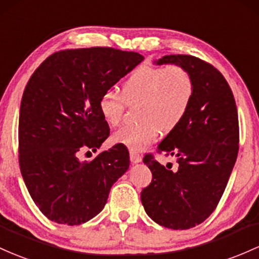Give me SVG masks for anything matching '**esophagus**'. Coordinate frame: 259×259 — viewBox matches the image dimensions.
I'll list each match as a JSON object with an SVG mask.
<instances>
[{
  "label": "esophagus",
  "instance_id": "obj_1",
  "mask_svg": "<svg viewBox=\"0 0 259 259\" xmlns=\"http://www.w3.org/2000/svg\"><path fill=\"white\" fill-rule=\"evenodd\" d=\"M130 159L133 164H138V162L142 161V156L138 152H135V150H130Z\"/></svg>",
  "mask_w": 259,
  "mask_h": 259
}]
</instances>
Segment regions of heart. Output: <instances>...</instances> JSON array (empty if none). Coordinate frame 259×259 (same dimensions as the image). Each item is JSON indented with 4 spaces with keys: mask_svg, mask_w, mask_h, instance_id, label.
Segmentation results:
<instances>
[{
    "mask_svg": "<svg viewBox=\"0 0 259 259\" xmlns=\"http://www.w3.org/2000/svg\"><path fill=\"white\" fill-rule=\"evenodd\" d=\"M194 82L181 66H142L122 88V95L107 91L99 99V111L109 126L120 123L124 109L137 106L136 123L126 124L112 135V142L142 150L158 138L160 130L170 132L184 120L192 103Z\"/></svg>",
    "mask_w": 259,
    "mask_h": 259,
    "instance_id": "heart-1",
    "label": "heart"
}]
</instances>
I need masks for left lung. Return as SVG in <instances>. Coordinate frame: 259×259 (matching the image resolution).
I'll use <instances>...</instances> for the list:
<instances>
[{
	"label": "left lung",
	"instance_id": "1",
	"mask_svg": "<svg viewBox=\"0 0 259 259\" xmlns=\"http://www.w3.org/2000/svg\"><path fill=\"white\" fill-rule=\"evenodd\" d=\"M156 65L174 63L192 75L190 109L159 144L158 153L175 156L176 170L147 154L143 162L152 182L141 193L142 204L159 225L186 230L204 222L217 208L239 153V116L230 87L210 63L191 55H166Z\"/></svg>",
	"mask_w": 259,
	"mask_h": 259
}]
</instances>
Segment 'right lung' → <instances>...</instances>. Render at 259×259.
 <instances>
[{
  "label": "right lung",
  "instance_id": "obj_1",
  "mask_svg": "<svg viewBox=\"0 0 259 259\" xmlns=\"http://www.w3.org/2000/svg\"><path fill=\"white\" fill-rule=\"evenodd\" d=\"M143 60L114 48L72 49L52 54L31 74L20 103L19 166L29 194L51 222L73 226L98 215L128 170L124 145L92 161L77 154L97 152L109 137L99 99Z\"/></svg>",
  "mask_w": 259,
  "mask_h": 259
}]
</instances>
